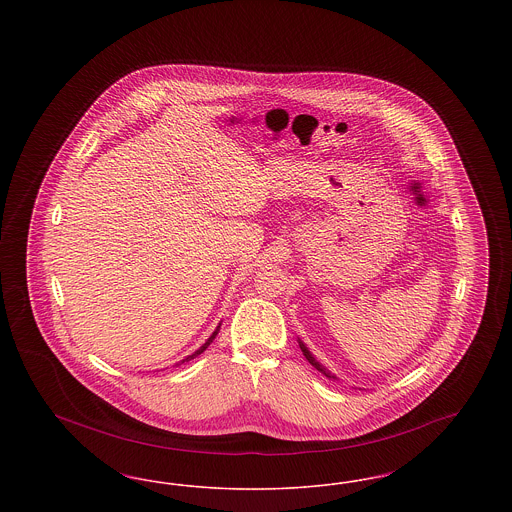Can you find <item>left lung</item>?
<instances>
[{"label":"left lung","instance_id":"obj_1","mask_svg":"<svg viewBox=\"0 0 512 512\" xmlns=\"http://www.w3.org/2000/svg\"><path fill=\"white\" fill-rule=\"evenodd\" d=\"M299 347H301V351H303V355H305V359H307V361H309V363H311V365L315 366V368H317V370H320V372H322V374H324V376H326V378H332V380H336V376H332V374H330V372H328V370H326V368H324V366L320 365V363H317V361H315V357H313V355H311V353H309V349H307V347H305V343H301V341H299Z\"/></svg>","mask_w":512,"mask_h":512}]
</instances>
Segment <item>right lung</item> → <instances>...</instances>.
I'll list each match as a JSON object with an SVG mask.
<instances>
[{
    "mask_svg": "<svg viewBox=\"0 0 512 512\" xmlns=\"http://www.w3.org/2000/svg\"><path fill=\"white\" fill-rule=\"evenodd\" d=\"M217 334H219V328H217V330H215V332H213V336H211V338H209V340L205 341V343H203V345H201V347H199V349H197V351H195V353H192V355H190V357H186V359H184V361H192V359H195V357H197V355H201V353H203V351H205V349H207V347H209V345H211V341L215 340V336H217ZM184 361H182V363H184Z\"/></svg>",
    "mask_w": 512,
    "mask_h": 512,
    "instance_id": "right-lung-1",
    "label": "right lung"
}]
</instances>
